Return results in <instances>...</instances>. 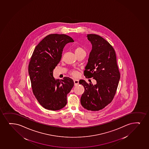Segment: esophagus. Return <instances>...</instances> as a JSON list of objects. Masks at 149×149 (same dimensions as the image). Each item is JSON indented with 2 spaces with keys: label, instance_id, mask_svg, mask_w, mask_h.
Masks as SVG:
<instances>
[{
  "label": "esophagus",
  "instance_id": "34e87169",
  "mask_svg": "<svg viewBox=\"0 0 149 149\" xmlns=\"http://www.w3.org/2000/svg\"><path fill=\"white\" fill-rule=\"evenodd\" d=\"M74 85L75 86H77V85L79 84V80H77V79H74Z\"/></svg>",
  "mask_w": 149,
  "mask_h": 149
}]
</instances>
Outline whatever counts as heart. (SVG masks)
<instances>
[{"label":"heart","instance_id":"1","mask_svg":"<svg viewBox=\"0 0 149 149\" xmlns=\"http://www.w3.org/2000/svg\"><path fill=\"white\" fill-rule=\"evenodd\" d=\"M74 52L76 56L80 54L83 53H86V51L85 50V49L80 45L76 46L74 47ZM70 74L71 75H72L73 77H77L78 75V72L77 70H72L70 72Z\"/></svg>","mask_w":149,"mask_h":149}]
</instances>
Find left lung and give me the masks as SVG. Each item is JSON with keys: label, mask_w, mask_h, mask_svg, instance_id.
<instances>
[{"label": "left lung", "mask_w": 149, "mask_h": 149, "mask_svg": "<svg viewBox=\"0 0 149 149\" xmlns=\"http://www.w3.org/2000/svg\"><path fill=\"white\" fill-rule=\"evenodd\" d=\"M87 37L92 45V49L84 75L86 78L96 80L97 84L79 81V84L85 88L81 104L88 110L96 111L104 108L113 100L120 73L112 46L99 35L90 34H87Z\"/></svg>", "instance_id": "1"}]
</instances>
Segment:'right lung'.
Returning <instances> with one entry per match:
<instances>
[{"mask_svg": "<svg viewBox=\"0 0 149 149\" xmlns=\"http://www.w3.org/2000/svg\"><path fill=\"white\" fill-rule=\"evenodd\" d=\"M71 37L65 34L46 36L35 47L28 65L32 92L42 107L49 110H59L67 104V95L74 86L68 77L55 79L53 71L61 59L63 48Z\"/></svg>", "mask_w": 149, "mask_h": 149, "instance_id": "1", "label": "right lung"}]
</instances>
